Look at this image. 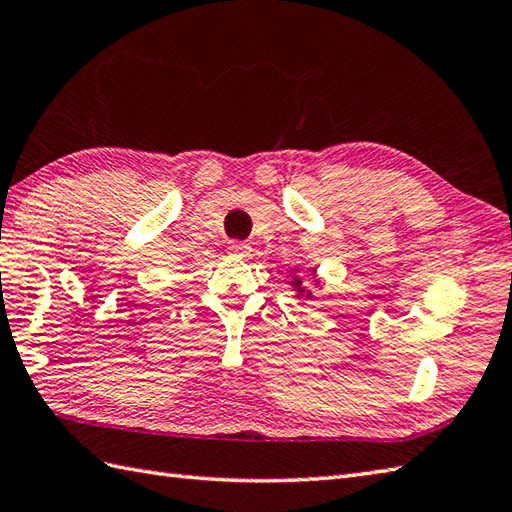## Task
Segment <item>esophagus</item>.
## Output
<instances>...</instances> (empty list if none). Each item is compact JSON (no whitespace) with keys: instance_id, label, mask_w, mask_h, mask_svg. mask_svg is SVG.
<instances>
[{"instance_id":"obj_1","label":"esophagus","mask_w":512,"mask_h":512,"mask_svg":"<svg viewBox=\"0 0 512 512\" xmlns=\"http://www.w3.org/2000/svg\"><path fill=\"white\" fill-rule=\"evenodd\" d=\"M227 251H229V255H231V257L244 259V257L251 255V246H248L246 242H231Z\"/></svg>"}]
</instances>
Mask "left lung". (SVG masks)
Listing matches in <instances>:
<instances>
[{
    "mask_svg": "<svg viewBox=\"0 0 512 512\" xmlns=\"http://www.w3.org/2000/svg\"><path fill=\"white\" fill-rule=\"evenodd\" d=\"M310 272H312V283L316 285V288H320V285H323V281L316 279V268H310ZM290 275H292V281H290V285H292V288H294L296 296H299V299H307V301H312V299H314V294H312V290L307 288V285H305L301 268H292V270H290Z\"/></svg>",
    "mask_w": 512,
    "mask_h": 512,
    "instance_id": "left-lung-1",
    "label": "left lung"
}]
</instances>
